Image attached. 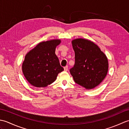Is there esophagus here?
I'll return each mask as SVG.
<instances>
[{
  "label": "esophagus",
  "mask_w": 129,
  "mask_h": 129,
  "mask_svg": "<svg viewBox=\"0 0 129 129\" xmlns=\"http://www.w3.org/2000/svg\"><path fill=\"white\" fill-rule=\"evenodd\" d=\"M64 71H65V72H67V71L68 70V66L65 67L64 68Z\"/></svg>",
  "instance_id": "34e87169"
}]
</instances>
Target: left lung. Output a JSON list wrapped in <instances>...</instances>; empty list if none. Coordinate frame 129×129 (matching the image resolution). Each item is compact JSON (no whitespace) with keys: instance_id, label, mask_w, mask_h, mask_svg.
<instances>
[{"instance_id":"obj_1","label":"left lung","mask_w":129,"mask_h":129,"mask_svg":"<svg viewBox=\"0 0 129 129\" xmlns=\"http://www.w3.org/2000/svg\"><path fill=\"white\" fill-rule=\"evenodd\" d=\"M75 65L70 70L76 83L87 90L94 89L103 81L108 72L106 55L91 40L78 38L72 40Z\"/></svg>"}]
</instances>
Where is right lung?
Segmentation results:
<instances>
[{
	"label": "right lung",
	"mask_w": 129,
	"mask_h": 129,
	"mask_svg": "<svg viewBox=\"0 0 129 129\" xmlns=\"http://www.w3.org/2000/svg\"><path fill=\"white\" fill-rule=\"evenodd\" d=\"M60 39L39 43L26 54L22 64L25 78L31 85L44 87L55 81L58 74L64 70L55 54Z\"/></svg>",
	"instance_id": "right-lung-1"
}]
</instances>
